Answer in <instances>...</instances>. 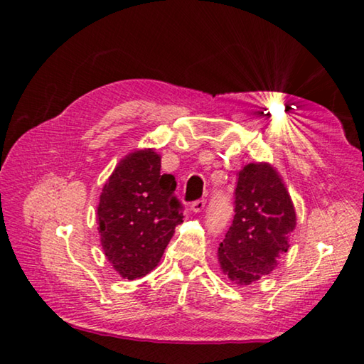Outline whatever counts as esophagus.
I'll return each instance as SVG.
<instances>
[{"instance_id":"34e87169","label":"esophagus","mask_w":364,"mask_h":364,"mask_svg":"<svg viewBox=\"0 0 364 364\" xmlns=\"http://www.w3.org/2000/svg\"><path fill=\"white\" fill-rule=\"evenodd\" d=\"M205 204H207V200L205 199H197V200H194L193 204H191V210L193 212H202L205 208Z\"/></svg>"}]
</instances>
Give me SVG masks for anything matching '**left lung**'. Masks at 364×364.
<instances>
[{
    "instance_id": "8db88e82",
    "label": "left lung",
    "mask_w": 364,
    "mask_h": 364,
    "mask_svg": "<svg viewBox=\"0 0 364 364\" xmlns=\"http://www.w3.org/2000/svg\"><path fill=\"white\" fill-rule=\"evenodd\" d=\"M295 210L284 183L268 164H249L237 173L234 220L218 247L223 273L250 284L269 274L289 249Z\"/></svg>"
}]
</instances>
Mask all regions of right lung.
Segmentation results:
<instances>
[{
	"label": "right lung",
	"instance_id": "add662e5",
	"mask_svg": "<svg viewBox=\"0 0 364 364\" xmlns=\"http://www.w3.org/2000/svg\"><path fill=\"white\" fill-rule=\"evenodd\" d=\"M175 188V176L160 173V157L152 149L123 159L104 184L97 205L101 244L122 278L136 279L157 267L183 223Z\"/></svg>",
	"mask_w": 364,
	"mask_h": 364
}]
</instances>
